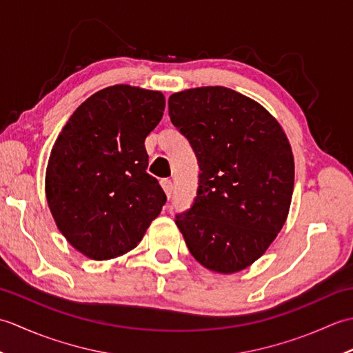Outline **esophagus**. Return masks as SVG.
Listing matches in <instances>:
<instances>
[{"label": "esophagus", "instance_id": "34e87169", "mask_svg": "<svg viewBox=\"0 0 353 353\" xmlns=\"http://www.w3.org/2000/svg\"><path fill=\"white\" fill-rule=\"evenodd\" d=\"M161 183H162V188H163L165 194H167V197L171 199V194H172V182L170 181V179H163V181H162Z\"/></svg>", "mask_w": 353, "mask_h": 353}]
</instances>
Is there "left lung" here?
<instances>
[{"instance_id": "obj_1", "label": "left lung", "mask_w": 353, "mask_h": 353, "mask_svg": "<svg viewBox=\"0 0 353 353\" xmlns=\"http://www.w3.org/2000/svg\"><path fill=\"white\" fill-rule=\"evenodd\" d=\"M168 112L200 168L197 196L176 215L177 228L203 267L244 270L287 220L294 188L287 134L259 103L223 86L172 94Z\"/></svg>"}]
</instances>
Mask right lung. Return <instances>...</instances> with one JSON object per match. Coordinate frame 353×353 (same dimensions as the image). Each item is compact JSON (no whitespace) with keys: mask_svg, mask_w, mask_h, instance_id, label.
Returning <instances> with one entry per match:
<instances>
[{"mask_svg":"<svg viewBox=\"0 0 353 353\" xmlns=\"http://www.w3.org/2000/svg\"><path fill=\"white\" fill-rule=\"evenodd\" d=\"M162 92L115 85L76 109L52 145L45 194L59 230L103 261L138 245L167 201L147 172L144 141L159 124Z\"/></svg>","mask_w":353,"mask_h":353,"instance_id":"1","label":"right lung"}]
</instances>
